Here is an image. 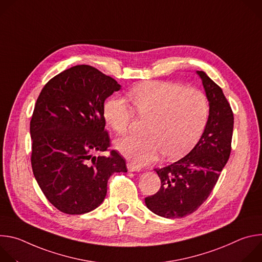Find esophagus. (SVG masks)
<instances>
[{"label":"esophagus","instance_id":"1","mask_svg":"<svg viewBox=\"0 0 262 262\" xmlns=\"http://www.w3.org/2000/svg\"><path fill=\"white\" fill-rule=\"evenodd\" d=\"M126 166H127V170L129 172H140L141 171V168L139 166H137V165L130 163V162H127Z\"/></svg>","mask_w":262,"mask_h":262}]
</instances>
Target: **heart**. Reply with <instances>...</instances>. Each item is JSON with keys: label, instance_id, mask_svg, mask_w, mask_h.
I'll return each mask as SVG.
<instances>
[{"label": "heart", "instance_id": "1", "mask_svg": "<svg viewBox=\"0 0 262 262\" xmlns=\"http://www.w3.org/2000/svg\"><path fill=\"white\" fill-rule=\"evenodd\" d=\"M128 97L140 117L147 118L145 135H133L115 143L117 150L137 165H148L163 154L176 159L200 139L209 114L206 95L196 88L171 82H146L134 87ZM106 123L117 134H125L134 120L132 106L121 97L110 98L103 107Z\"/></svg>", "mask_w": 262, "mask_h": 262}]
</instances>
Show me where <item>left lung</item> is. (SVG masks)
Masks as SVG:
<instances>
[{
  "mask_svg": "<svg viewBox=\"0 0 262 262\" xmlns=\"http://www.w3.org/2000/svg\"><path fill=\"white\" fill-rule=\"evenodd\" d=\"M196 73L209 103L204 132L185 157L165 168L155 169L161 178V189L145 198L149 210L167 219L183 217L199 208L213 190L231 151L234 118L230 104L204 71Z\"/></svg>",
  "mask_w": 262,
  "mask_h": 262,
  "instance_id": "1",
  "label": "left lung"
}]
</instances>
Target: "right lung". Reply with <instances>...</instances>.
<instances>
[{
  "mask_svg": "<svg viewBox=\"0 0 262 262\" xmlns=\"http://www.w3.org/2000/svg\"><path fill=\"white\" fill-rule=\"evenodd\" d=\"M121 86L89 65H77L50 80L30 122L32 169L47 199L60 211L82 214L98 207L110 176L127 172L125 160L105 151L104 100Z\"/></svg>",
  "mask_w": 262,
  "mask_h": 262,
  "instance_id": "1",
  "label": "right lung"
}]
</instances>
